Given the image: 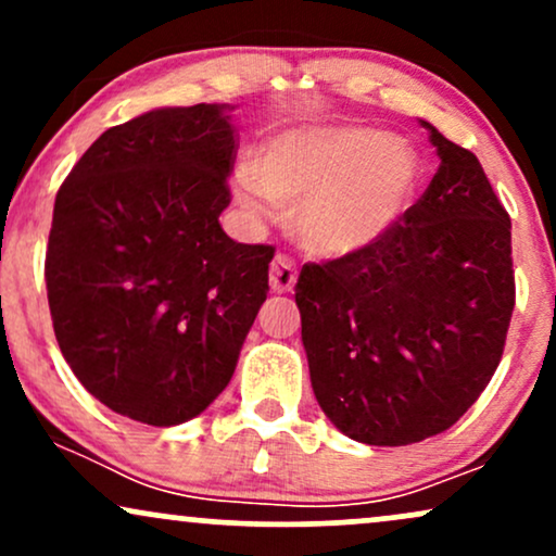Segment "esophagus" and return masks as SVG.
<instances>
[{"mask_svg": "<svg viewBox=\"0 0 556 556\" xmlns=\"http://www.w3.org/2000/svg\"><path fill=\"white\" fill-rule=\"evenodd\" d=\"M298 271H295V261L285 253H277L269 266V285L274 292H290L295 287Z\"/></svg>", "mask_w": 556, "mask_h": 556, "instance_id": "34e87169", "label": "esophagus"}]
</instances>
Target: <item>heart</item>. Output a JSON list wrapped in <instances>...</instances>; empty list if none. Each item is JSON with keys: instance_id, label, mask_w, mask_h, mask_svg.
<instances>
[{"instance_id": "b5f03b06", "label": "heart", "mask_w": 556, "mask_h": 556, "mask_svg": "<svg viewBox=\"0 0 556 556\" xmlns=\"http://www.w3.org/2000/svg\"><path fill=\"white\" fill-rule=\"evenodd\" d=\"M420 185L416 151L376 127H308L274 138L238 172V201L295 208V232L316 256L366 251L400 225Z\"/></svg>"}]
</instances>
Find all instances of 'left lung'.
<instances>
[{
    "mask_svg": "<svg viewBox=\"0 0 556 556\" xmlns=\"http://www.w3.org/2000/svg\"><path fill=\"white\" fill-rule=\"evenodd\" d=\"M442 159L366 251L295 285L311 387L344 437L405 446L457 424L502 361L515 308L513 222L476 154L420 119Z\"/></svg>",
    "mask_w": 556,
    "mask_h": 556,
    "instance_id": "1",
    "label": "left lung"
}]
</instances>
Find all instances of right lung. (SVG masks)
<instances>
[{"mask_svg": "<svg viewBox=\"0 0 556 556\" xmlns=\"http://www.w3.org/2000/svg\"><path fill=\"white\" fill-rule=\"evenodd\" d=\"M229 104L110 127L54 201L47 295L78 381L119 416L177 426L232 379L269 292L271 245L219 225L238 154Z\"/></svg>", "mask_w": 556, "mask_h": 556, "instance_id": "obj_1", "label": "right lung"}]
</instances>
